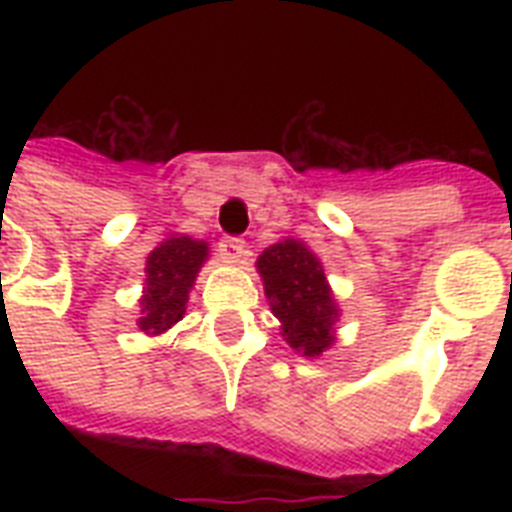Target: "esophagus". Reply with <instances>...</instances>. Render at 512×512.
<instances>
[{"mask_svg": "<svg viewBox=\"0 0 512 512\" xmlns=\"http://www.w3.org/2000/svg\"><path fill=\"white\" fill-rule=\"evenodd\" d=\"M217 249H220V257L225 263H244V257H247V244H244V239H236V236L220 239Z\"/></svg>", "mask_w": 512, "mask_h": 512, "instance_id": "esophagus-1", "label": "esophagus"}]
</instances>
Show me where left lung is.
<instances>
[{
  "label": "left lung",
  "mask_w": 512,
  "mask_h": 512,
  "mask_svg": "<svg viewBox=\"0 0 512 512\" xmlns=\"http://www.w3.org/2000/svg\"><path fill=\"white\" fill-rule=\"evenodd\" d=\"M257 273L284 340L303 356H321L332 348L340 308L319 257L303 241L284 239L257 257Z\"/></svg>",
  "instance_id": "left-lung-1"
}]
</instances>
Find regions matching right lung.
<instances>
[{
	"label": "right lung",
	"mask_w": 512,
	"mask_h": 512,
	"mask_svg": "<svg viewBox=\"0 0 512 512\" xmlns=\"http://www.w3.org/2000/svg\"><path fill=\"white\" fill-rule=\"evenodd\" d=\"M207 257V241L191 236H170L148 255L138 319V327L146 335H162L183 319L188 292Z\"/></svg>",
	"instance_id": "add662e5"
}]
</instances>
